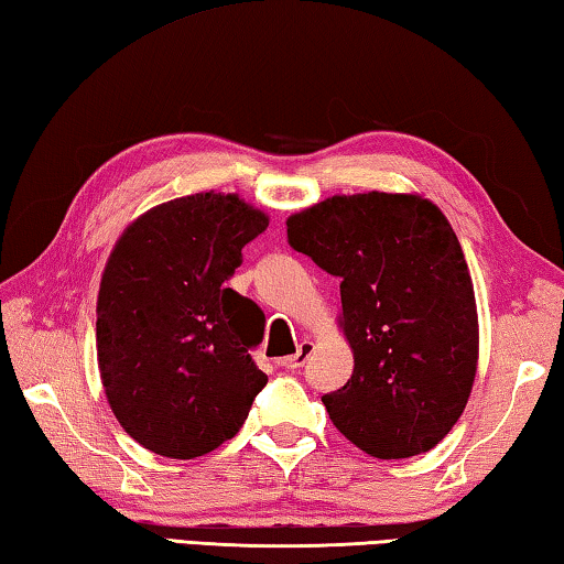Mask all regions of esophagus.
<instances>
[{"instance_id": "1", "label": "esophagus", "mask_w": 564, "mask_h": 564, "mask_svg": "<svg viewBox=\"0 0 564 564\" xmlns=\"http://www.w3.org/2000/svg\"><path fill=\"white\" fill-rule=\"evenodd\" d=\"M310 354H312V341H310V339H304V341L300 344V347H297V351L290 354V357L280 359L276 364H280L282 369H290V371H294V369L304 367V361L310 359Z\"/></svg>"}]
</instances>
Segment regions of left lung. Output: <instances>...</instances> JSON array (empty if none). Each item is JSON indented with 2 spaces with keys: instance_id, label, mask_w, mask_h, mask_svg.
Segmentation results:
<instances>
[{
  "instance_id": "1",
  "label": "left lung",
  "mask_w": 564,
  "mask_h": 564,
  "mask_svg": "<svg viewBox=\"0 0 564 564\" xmlns=\"http://www.w3.org/2000/svg\"><path fill=\"white\" fill-rule=\"evenodd\" d=\"M292 250L339 276L354 373L322 401L373 458H411L448 436L478 364V312L453 227L419 195H334L288 220Z\"/></svg>"
}]
</instances>
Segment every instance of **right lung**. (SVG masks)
<instances>
[{
	"instance_id": "add662e5",
	"label": "right lung",
	"mask_w": 564,
	"mask_h": 564,
	"mask_svg": "<svg viewBox=\"0 0 564 564\" xmlns=\"http://www.w3.org/2000/svg\"><path fill=\"white\" fill-rule=\"evenodd\" d=\"M264 230L267 215L237 195L195 193L138 217L108 257L98 369L118 423L158 456L215 451L264 389L250 354L264 314L225 284Z\"/></svg>"
}]
</instances>
